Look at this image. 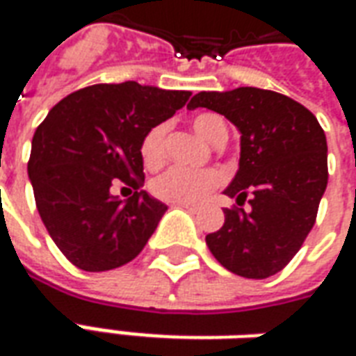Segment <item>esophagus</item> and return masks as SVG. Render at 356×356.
Listing matches in <instances>:
<instances>
[{"label": "esophagus", "mask_w": 356, "mask_h": 356, "mask_svg": "<svg viewBox=\"0 0 356 356\" xmlns=\"http://www.w3.org/2000/svg\"><path fill=\"white\" fill-rule=\"evenodd\" d=\"M175 206L186 209V211H191V213H196V211H200V206H198V204H175Z\"/></svg>", "instance_id": "obj_1"}]
</instances>
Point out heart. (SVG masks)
I'll return each mask as SVG.
<instances>
[{
    "label": "heart",
    "mask_w": 356,
    "mask_h": 356,
    "mask_svg": "<svg viewBox=\"0 0 356 356\" xmlns=\"http://www.w3.org/2000/svg\"><path fill=\"white\" fill-rule=\"evenodd\" d=\"M194 131L211 145L227 139L225 122L216 114H200L194 118ZM165 133L168 125L158 124L148 129L140 140V160L147 170H158L165 162ZM223 183V173L217 170H186L171 168L160 177H156L150 191L156 198L170 204H194L204 200L211 191Z\"/></svg>",
    "instance_id": "obj_1"
}]
</instances>
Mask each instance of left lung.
<instances>
[{"label": "left lung", "mask_w": 356, "mask_h": 356, "mask_svg": "<svg viewBox=\"0 0 356 356\" xmlns=\"http://www.w3.org/2000/svg\"><path fill=\"white\" fill-rule=\"evenodd\" d=\"M198 106L223 114L242 133L240 168L225 191L241 208L225 209L223 227L206 236L209 252L244 278L276 275L316 221L328 185L324 129L303 104L268 89L202 91L186 108Z\"/></svg>", "instance_id": "8db88e82"}]
</instances>
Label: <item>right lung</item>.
<instances>
[{"mask_svg":"<svg viewBox=\"0 0 356 356\" xmlns=\"http://www.w3.org/2000/svg\"><path fill=\"white\" fill-rule=\"evenodd\" d=\"M188 97L137 81L97 83L65 97L38 125L28 175L43 225L72 265L110 270L147 246L168 206L140 191V140ZM116 182L130 186L127 201L109 194Z\"/></svg>","mask_w":356,"mask_h":356,"instance_id":"right-lung-1","label":"right lung"}]
</instances>
